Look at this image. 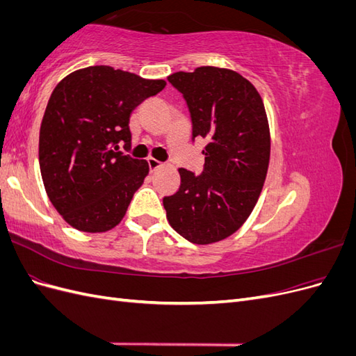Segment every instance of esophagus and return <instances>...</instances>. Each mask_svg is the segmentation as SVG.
<instances>
[{"instance_id": "obj_1", "label": "esophagus", "mask_w": 356, "mask_h": 356, "mask_svg": "<svg viewBox=\"0 0 356 356\" xmlns=\"http://www.w3.org/2000/svg\"><path fill=\"white\" fill-rule=\"evenodd\" d=\"M147 163H148V168H149V170H152V172H154L156 169H159L161 166V161H159V160H156L153 157H149L147 160Z\"/></svg>"}]
</instances>
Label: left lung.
<instances>
[{
	"mask_svg": "<svg viewBox=\"0 0 356 356\" xmlns=\"http://www.w3.org/2000/svg\"><path fill=\"white\" fill-rule=\"evenodd\" d=\"M169 83L182 93L191 139H208L203 172L179 168L181 186L163 197L169 224L187 241L207 245L229 238L260 197L270 159V132L260 93L241 74L217 67L175 72Z\"/></svg>",
	"mask_w": 356,
	"mask_h": 356,
	"instance_id": "obj_1",
	"label": "left lung"
}]
</instances>
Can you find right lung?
<instances>
[{
  "label": "right lung",
  "instance_id": "add662e5",
  "mask_svg": "<svg viewBox=\"0 0 356 356\" xmlns=\"http://www.w3.org/2000/svg\"><path fill=\"white\" fill-rule=\"evenodd\" d=\"M165 80L98 65L74 71L53 90L40 129V170L53 207L74 229L101 233L122 221L148 175L131 148L136 106Z\"/></svg>",
  "mask_w": 356,
  "mask_h": 356
}]
</instances>
